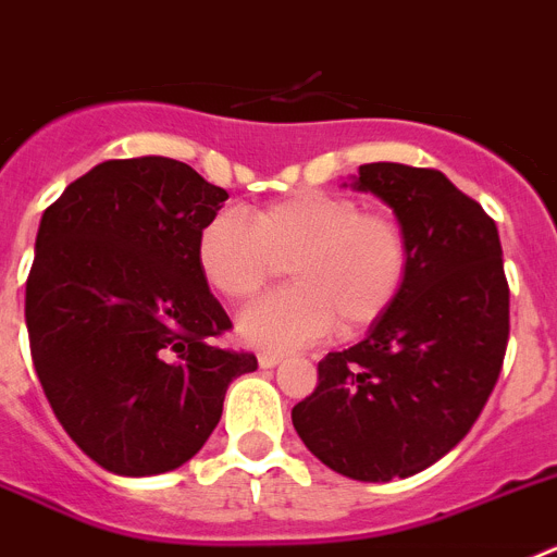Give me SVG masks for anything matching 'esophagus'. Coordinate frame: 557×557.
Segmentation results:
<instances>
[{
    "label": "esophagus",
    "mask_w": 557,
    "mask_h": 557,
    "mask_svg": "<svg viewBox=\"0 0 557 557\" xmlns=\"http://www.w3.org/2000/svg\"><path fill=\"white\" fill-rule=\"evenodd\" d=\"M280 361H283V356H277V352H260L258 356V364L263 367V370H272V367H277Z\"/></svg>",
    "instance_id": "34e87169"
}]
</instances>
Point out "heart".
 I'll return each mask as SVG.
<instances>
[{
  "label": "heart",
  "mask_w": 557,
  "mask_h": 557,
  "mask_svg": "<svg viewBox=\"0 0 557 557\" xmlns=\"http://www.w3.org/2000/svg\"><path fill=\"white\" fill-rule=\"evenodd\" d=\"M198 269L212 292L249 302L288 269L294 285L240 313L244 342L265 350L308 347L336 327L359 336L398 302L409 274V240L389 212L350 196L299 190L260 207L212 212L196 238Z\"/></svg>",
  "instance_id": "1"
}]
</instances>
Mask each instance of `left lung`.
Returning a JSON list of instances; mask_svg holds the SVG:
<instances>
[{
  "label": "left lung",
  "mask_w": 557,
  "mask_h": 557,
  "mask_svg": "<svg viewBox=\"0 0 557 557\" xmlns=\"http://www.w3.org/2000/svg\"><path fill=\"white\" fill-rule=\"evenodd\" d=\"M352 187L393 207L409 274L364 342L319 361L292 420L327 468L389 482L446 457L482 414L505 361L510 288L496 221L440 171L370 162Z\"/></svg>",
  "instance_id": "1"
}]
</instances>
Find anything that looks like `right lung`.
<instances>
[{
  "mask_svg": "<svg viewBox=\"0 0 557 557\" xmlns=\"http://www.w3.org/2000/svg\"><path fill=\"white\" fill-rule=\"evenodd\" d=\"M224 187L168 157L109 159L41 215L24 319L36 375L77 448L120 476L198 454L232 379L255 352L212 338L232 327L196 260Z\"/></svg>",
  "mask_w": 557,
  "mask_h": 557,
  "instance_id": "obj_1",
  "label": "right lung"
}]
</instances>
